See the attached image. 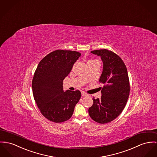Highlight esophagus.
Instances as JSON below:
<instances>
[{"label":"esophagus","mask_w":157,"mask_h":157,"mask_svg":"<svg viewBox=\"0 0 157 157\" xmlns=\"http://www.w3.org/2000/svg\"><path fill=\"white\" fill-rule=\"evenodd\" d=\"M81 94H82V96H88V94L87 93H86L84 91H82V92H81Z\"/></svg>","instance_id":"obj_1"}]
</instances>
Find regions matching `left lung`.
I'll return each instance as SVG.
<instances>
[{"instance_id": "left-lung-1", "label": "left lung", "mask_w": 157, "mask_h": 157, "mask_svg": "<svg viewBox=\"0 0 157 157\" xmlns=\"http://www.w3.org/2000/svg\"><path fill=\"white\" fill-rule=\"evenodd\" d=\"M91 53L101 57L103 63L100 83L103 86L100 98H93V105L88 109L91 119L106 124L117 118L125 108L130 94L127 67L121 57L106 49L94 50Z\"/></svg>"}]
</instances>
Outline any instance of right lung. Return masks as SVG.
Instances as JSON below:
<instances>
[{
	"label": "right lung",
	"instance_id": "obj_1",
	"mask_svg": "<svg viewBox=\"0 0 157 157\" xmlns=\"http://www.w3.org/2000/svg\"><path fill=\"white\" fill-rule=\"evenodd\" d=\"M81 56L75 51L58 49L39 62L32 80L34 99L40 112L49 121L60 123L72 116L81 93L63 90V81Z\"/></svg>",
	"mask_w": 157,
	"mask_h": 157
}]
</instances>
